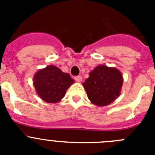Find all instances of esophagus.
Masks as SVG:
<instances>
[{
	"mask_svg": "<svg viewBox=\"0 0 155 155\" xmlns=\"http://www.w3.org/2000/svg\"><path fill=\"white\" fill-rule=\"evenodd\" d=\"M74 80L76 81L77 82H81V81H82L81 76H76L74 78Z\"/></svg>",
	"mask_w": 155,
	"mask_h": 155,
	"instance_id": "1",
	"label": "esophagus"
}]
</instances>
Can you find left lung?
Listing matches in <instances>:
<instances>
[{
	"mask_svg": "<svg viewBox=\"0 0 155 155\" xmlns=\"http://www.w3.org/2000/svg\"><path fill=\"white\" fill-rule=\"evenodd\" d=\"M123 83L124 78L117 68L98 65L82 84L91 103L105 106L120 96Z\"/></svg>",
	"mask_w": 155,
	"mask_h": 155,
	"instance_id": "left-lung-1",
	"label": "left lung"
}]
</instances>
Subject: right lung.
Instances as JSON below:
<instances>
[{"label":"right lung","instance_id":"obj_1","mask_svg":"<svg viewBox=\"0 0 155 155\" xmlns=\"http://www.w3.org/2000/svg\"><path fill=\"white\" fill-rule=\"evenodd\" d=\"M74 82L69 74L64 73L54 65L39 70L33 77V84L37 94L48 103L60 102Z\"/></svg>","mask_w":155,"mask_h":155}]
</instances>
